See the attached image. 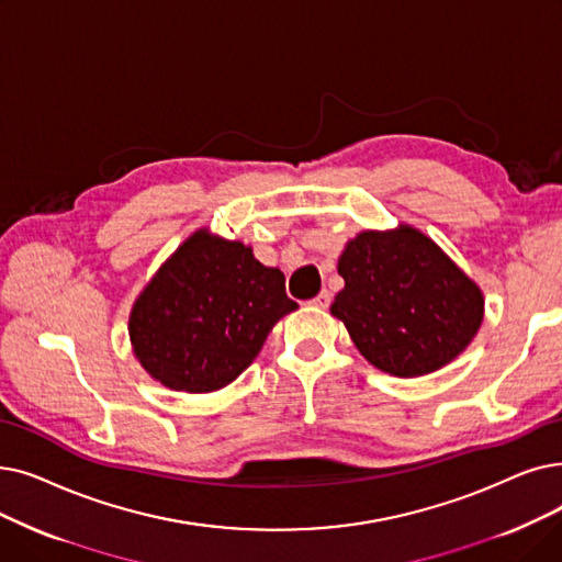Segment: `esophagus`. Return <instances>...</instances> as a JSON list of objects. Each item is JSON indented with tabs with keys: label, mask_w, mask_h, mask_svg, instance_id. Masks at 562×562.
Masks as SVG:
<instances>
[{
	"label": "esophagus",
	"mask_w": 562,
	"mask_h": 562,
	"mask_svg": "<svg viewBox=\"0 0 562 562\" xmlns=\"http://www.w3.org/2000/svg\"><path fill=\"white\" fill-rule=\"evenodd\" d=\"M312 305L319 307V310H326L330 305V294H328V291L326 289L319 291V294H316V299H312Z\"/></svg>",
	"instance_id": "34e87169"
}]
</instances>
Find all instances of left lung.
<instances>
[{"instance_id": "obj_1", "label": "left lung", "mask_w": 562, "mask_h": 562, "mask_svg": "<svg viewBox=\"0 0 562 562\" xmlns=\"http://www.w3.org/2000/svg\"><path fill=\"white\" fill-rule=\"evenodd\" d=\"M330 314L374 368L411 379L441 370L475 337L480 286L423 232H360L337 261Z\"/></svg>"}]
</instances>
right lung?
Segmentation results:
<instances>
[{
  "label": "right lung",
  "instance_id": "obj_1",
  "mask_svg": "<svg viewBox=\"0 0 562 562\" xmlns=\"http://www.w3.org/2000/svg\"><path fill=\"white\" fill-rule=\"evenodd\" d=\"M296 307L280 268L259 263L240 240L200 229L135 301L131 345L162 385L213 393L250 368L268 333Z\"/></svg>",
  "mask_w": 562,
  "mask_h": 562
}]
</instances>
